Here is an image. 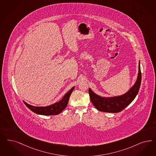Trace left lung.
I'll list each match as a JSON object with an SVG mask.
<instances>
[{
  "label": "left lung",
  "mask_w": 156,
  "mask_h": 156,
  "mask_svg": "<svg viewBox=\"0 0 156 156\" xmlns=\"http://www.w3.org/2000/svg\"><path fill=\"white\" fill-rule=\"evenodd\" d=\"M141 83L140 61H139L138 73L134 84L123 95L105 97L95 94L90 88L88 90L90 101L98 110L111 113L121 112L134 101L138 93Z\"/></svg>",
  "instance_id": "obj_1"
}]
</instances>
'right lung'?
I'll return each mask as SVG.
<instances>
[{"label":"right lung","instance_id":"obj_1","mask_svg":"<svg viewBox=\"0 0 156 156\" xmlns=\"http://www.w3.org/2000/svg\"><path fill=\"white\" fill-rule=\"evenodd\" d=\"M75 88L73 87L70 90H69L65 95L63 96L61 101L56 102L55 103L47 106H31L23 101L26 106L30 110L39 115H55L60 114L61 112L66 108L68 105V101L70 95Z\"/></svg>","mask_w":156,"mask_h":156}]
</instances>
